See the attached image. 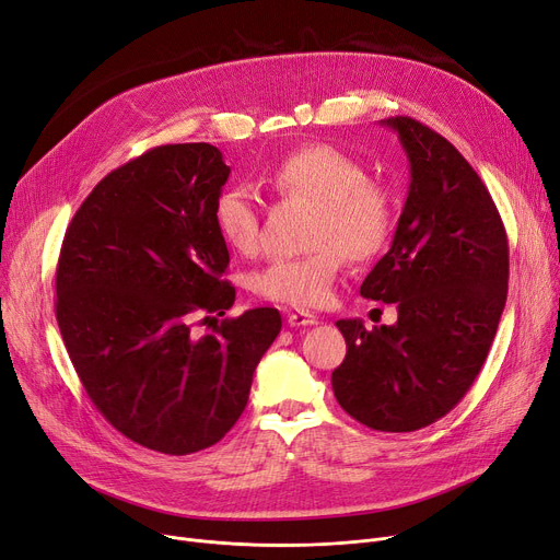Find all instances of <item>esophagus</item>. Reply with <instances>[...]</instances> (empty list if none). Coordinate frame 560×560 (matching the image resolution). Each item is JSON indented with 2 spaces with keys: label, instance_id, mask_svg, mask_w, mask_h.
I'll list each match as a JSON object with an SVG mask.
<instances>
[{
  "label": "esophagus",
  "instance_id": "34e87169",
  "mask_svg": "<svg viewBox=\"0 0 560 560\" xmlns=\"http://www.w3.org/2000/svg\"><path fill=\"white\" fill-rule=\"evenodd\" d=\"M288 325L290 327H308V325H318V318L308 311H293L288 313Z\"/></svg>",
  "mask_w": 560,
  "mask_h": 560
}]
</instances>
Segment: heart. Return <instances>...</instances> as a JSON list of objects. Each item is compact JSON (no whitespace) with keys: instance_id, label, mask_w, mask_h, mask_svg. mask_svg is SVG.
<instances>
[{"instance_id":"1","label":"heart","mask_w":560,"mask_h":560,"mask_svg":"<svg viewBox=\"0 0 560 560\" xmlns=\"http://www.w3.org/2000/svg\"><path fill=\"white\" fill-rule=\"evenodd\" d=\"M270 183L281 197L304 199L315 206L308 247L311 254L279 258L254 277V290L285 306L315 308L327 304L343 270V256L354 262L382 252L394 229V199L371 180L357 158L329 143H308L283 155ZM214 226L237 254L252 256L260 245V210L252 191L231 187L214 203Z\"/></svg>"}]
</instances>
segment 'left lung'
Segmentation results:
<instances>
[{
  "instance_id": "1",
  "label": "left lung",
  "mask_w": 560,
  "mask_h": 560,
  "mask_svg": "<svg viewBox=\"0 0 560 560\" xmlns=\"http://www.w3.org/2000/svg\"><path fill=\"white\" fill-rule=\"evenodd\" d=\"M409 160V191L388 249L359 293L396 304V325L338 320L346 359L338 405L380 432L434 423L465 398L494 340L508 295V237L471 164L409 116L380 120Z\"/></svg>"
}]
</instances>
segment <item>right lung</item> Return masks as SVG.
<instances>
[{"label": "right lung", "instance_id": "obj_1", "mask_svg": "<svg viewBox=\"0 0 560 560\" xmlns=\"http://www.w3.org/2000/svg\"><path fill=\"white\" fill-rule=\"evenodd\" d=\"M229 174L210 143L158 145L93 187L61 245L57 323L72 366L120 434L166 455L222 440L281 331L270 306L191 331L235 302L214 226Z\"/></svg>", "mask_w": 560, "mask_h": 560}]
</instances>
